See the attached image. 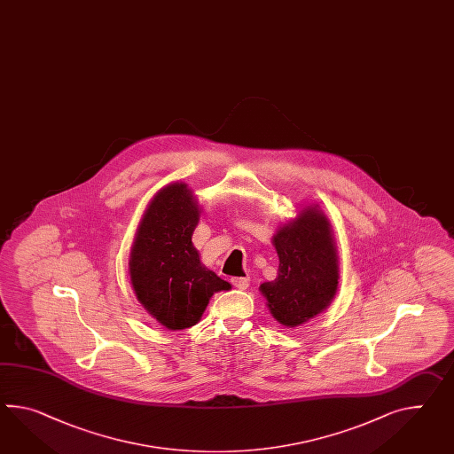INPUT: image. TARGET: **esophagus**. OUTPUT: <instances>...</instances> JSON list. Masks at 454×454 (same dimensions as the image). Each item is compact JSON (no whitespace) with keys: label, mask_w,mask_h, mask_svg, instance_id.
I'll return each mask as SVG.
<instances>
[{"label":"esophagus","mask_w":454,"mask_h":454,"mask_svg":"<svg viewBox=\"0 0 454 454\" xmlns=\"http://www.w3.org/2000/svg\"><path fill=\"white\" fill-rule=\"evenodd\" d=\"M231 282L232 286L236 288H239V290L249 288V284H251L249 277H234V278H231Z\"/></svg>","instance_id":"esophagus-1"}]
</instances>
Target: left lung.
<instances>
[{
	"mask_svg": "<svg viewBox=\"0 0 454 454\" xmlns=\"http://www.w3.org/2000/svg\"><path fill=\"white\" fill-rule=\"evenodd\" d=\"M277 277L261 284L267 309L280 325L295 328L332 305L338 292L340 259L332 223L318 205H305L272 236Z\"/></svg>",
	"mask_w": 454,
	"mask_h": 454,
	"instance_id": "obj_1",
	"label": "left lung"
}]
</instances>
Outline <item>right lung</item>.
Wrapping results in <instances>:
<instances>
[{
  "instance_id": "obj_1",
  "label": "right lung",
  "mask_w": 454,
  "mask_h": 454,
  "mask_svg": "<svg viewBox=\"0 0 454 454\" xmlns=\"http://www.w3.org/2000/svg\"><path fill=\"white\" fill-rule=\"evenodd\" d=\"M197 197L185 182H172L149 201L129 253L131 287L141 305L167 330L199 323L216 292L231 284L200 261L192 234L200 222Z\"/></svg>"
}]
</instances>
